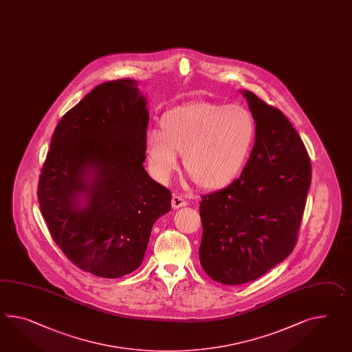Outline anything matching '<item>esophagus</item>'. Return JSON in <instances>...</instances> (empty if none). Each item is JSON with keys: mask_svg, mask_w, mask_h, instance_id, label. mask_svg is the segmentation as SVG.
Returning <instances> with one entry per match:
<instances>
[{"mask_svg": "<svg viewBox=\"0 0 352 352\" xmlns=\"http://www.w3.org/2000/svg\"><path fill=\"white\" fill-rule=\"evenodd\" d=\"M188 201L180 195H173L172 206L173 208H179V207L187 206Z\"/></svg>", "mask_w": 352, "mask_h": 352, "instance_id": "34e87169", "label": "esophagus"}]
</instances>
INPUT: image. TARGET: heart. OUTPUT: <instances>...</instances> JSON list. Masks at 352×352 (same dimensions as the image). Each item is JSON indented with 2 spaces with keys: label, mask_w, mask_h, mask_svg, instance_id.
Returning <instances> with one entry per match:
<instances>
[{
  "label": "heart",
  "mask_w": 352,
  "mask_h": 352,
  "mask_svg": "<svg viewBox=\"0 0 352 352\" xmlns=\"http://www.w3.org/2000/svg\"><path fill=\"white\" fill-rule=\"evenodd\" d=\"M256 131L254 117L241 105L187 104L164 114L162 132H147L146 155L162 182L172 177L184 154V166L201 187L223 188L243 170Z\"/></svg>",
  "instance_id": "1"
}]
</instances>
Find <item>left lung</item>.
Returning a JSON list of instances; mask_svg holds the SVG:
<instances>
[{
  "label": "left lung",
  "instance_id": "obj_1",
  "mask_svg": "<svg viewBox=\"0 0 352 352\" xmlns=\"http://www.w3.org/2000/svg\"><path fill=\"white\" fill-rule=\"evenodd\" d=\"M243 95L257 126L248 162L238 179L199 204V262L223 285L257 280L292 253L311 180L308 151L283 113Z\"/></svg>",
  "mask_w": 352,
  "mask_h": 352
}]
</instances>
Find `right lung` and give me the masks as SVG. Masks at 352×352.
Segmentation results:
<instances>
[{
    "label": "right lung",
    "instance_id": "add662e5",
    "mask_svg": "<svg viewBox=\"0 0 352 352\" xmlns=\"http://www.w3.org/2000/svg\"><path fill=\"white\" fill-rule=\"evenodd\" d=\"M148 112L138 81L94 87L60 118L38 183L54 243L82 271L118 278L144 261L172 193L144 168Z\"/></svg>",
    "mask_w": 352,
    "mask_h": 352
}]
</instances>
